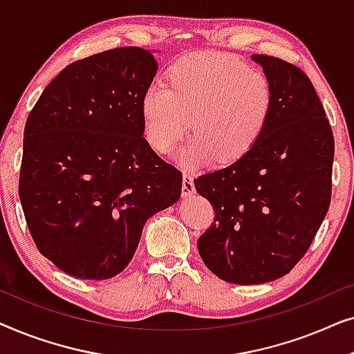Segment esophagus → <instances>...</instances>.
Wrapping results in <instances>:
<instances>
[{"label":"esophagus","mask_w":354,"mask_h":354,"mask_svg":"<svg viewBox=\"0 0 354 354\" xmlns=\"http://www.w3.org/2000/svg\"><path fill=\"white\" fill-rule=\"evenodd\" d=\"M195 193V182H193L192 174L185 172L183 174V180H182V196H190Z\"/></svg>","instance_id":"obj_1"}]
</instances>
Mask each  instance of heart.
Instances as JSON below:
<instances>
[{
	"instance_id": "b5f03b06",
	"label": "heart",
	"mask_w": 354,
	"mask_h": 354,
	"mask_svg": "<svg viewBox=\"0 0 354 354\" xmlns=\"http://www.w3.org/2000/svg\"><path fill=\"white\" fill-rule=\"evenodd\" d=\"M274 109L268 75L224 53H193L167 69V85L143 91L140 114L145 137L166 154L185 137L177 161L183 167L234 162L263 138ZM192 122H189V118Z\"/></svg>"
}]
</instances>
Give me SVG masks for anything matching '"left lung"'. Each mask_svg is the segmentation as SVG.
<instances>
[{
  "instance_id": "8db88e82",
  "label": "left lung",
  "mask_w": 354,
  "mask_h": 354,
  "mask_svg": "<svg viewBox=\"0 0 354 354\" xmlns=\"http://www.w3.org/2000/svg\"><path fill=\"white\" fill-rule=\"evenodd\" d=\"M251 59L274 88L268 129L245 156L195 178L216 212L198 251L212 274L239 285L283 277L303 258L330 205L335 149L308 75L274 56Z\"/></svg>"
}]
</instances>
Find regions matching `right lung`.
<instances>
[{
    "label": "right lung",
    "instance_id": "obj_1",
    "mask_svg": "<svg viewBox=\"0 0 354 354\" xmlns=\"http://www.w3.org/2000/svg\"><path fill=\"white\" fill-rule=\"evenodd\" d=\"M151 51L114 48L62 69L24 130L19 198L40 253L62 272L104 280L127 268L145 222L172 206L182 172L143 137Z\"/></svg>",
    "mask_w": 354,
    "mask_h": 354
}]
</instances>
